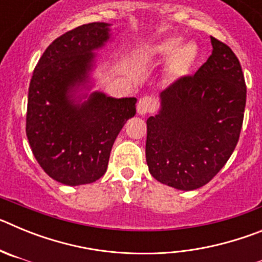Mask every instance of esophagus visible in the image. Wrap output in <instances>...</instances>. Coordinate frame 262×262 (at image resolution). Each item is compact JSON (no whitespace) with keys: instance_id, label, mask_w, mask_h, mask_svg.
I'll list each match as a JSON object with an SVG mask.
<instances>
[{"instance_id":"1","label":"esophagus","mask_w":262,"mask_h":262,"mask_svg":"<svg viewBox=\"0 0 262 262\" xmlns=\"http://www.w3.org/2000/svg\"><path fill=\"white\" fill-rule=\"evenodd\" d=\"M157 108V101L156 98L151 96H145L142 97L139 99L138 102V113L142 115L149 114V113H154Z\"/></svg>"}]
</instances>
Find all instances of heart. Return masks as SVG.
I'll list each match as a JSON object with an SVG mask.
<instances>
[{
    "mask_svg": "<svg viewBox=\"0 0 262 262\" xmlns=\"http://www.w3.org/2000/svg\"><path fill=\"white\" fill-rule=\"evenodd\" d=\"M180 38H166L145 48L144 57L148 60L169 59L168 72L170 77H180L187 73L196 57V47L193 43L182 45Z\"/></svg>",
    "mask_w": 262,
    "mask_h": 262,
    "instance_id": "obj_1",
    "label": "heart"
}]
</instances>
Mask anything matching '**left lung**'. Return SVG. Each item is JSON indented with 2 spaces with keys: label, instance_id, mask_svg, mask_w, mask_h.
Listing matches in <instances>:
<instances>
[{
  "label": "left lung",
  "instance_id": "obj_1",
  "mask_svg": "<svg viewBox=\"0 0 262 262\" xmlns=\"http://www.w3.org/2000/svg\"><path fill=\"white\" fill-rule=\"evenodd\" d=\"M212 53L193 76L161 92L147 119L145 159L152 177L180 190L210 182L239 142L247 86L239 59L211 36Z\"/></svg>",
  "mask_w": 262,
  "mask_h": 262
}]
</instances>
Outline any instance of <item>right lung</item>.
<instances>
[{
  "instance_id": "obj_1",
  "label": "right lung",
  "mask_w": 262,
  "mask_h": 262,
  "mask_svg": "<svg viewBox=\"0 0 262 262\" xmlns=\"http://www.w3.org/2000/svg\"><path fill=\"white\" fill-rule=\"evenodd\" d=\"M107 23L93 22L67 31L39 59L29 88L26 135L41 169L64 185L92 184L105 174L113 144L136 98L93 93L75 103L69 92L86 78L93 51L108 39Z\"/></svg>"
}]
</instances>
